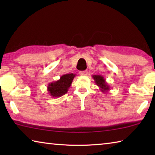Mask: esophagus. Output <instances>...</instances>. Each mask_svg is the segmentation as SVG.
<instances>
[{
  "label": "esophagus",
  "instance_id": "1",
  "mask_svg": "<svg viewBox=\"0 0 155 155\" xmlns=\"http://www.w3.org/2000/svg\"><path fill=\"white\" fill-rule=\"evenodd\" d=\"M79 74L81 76H86L87 74V70H84V71H81L79 72Z\"/></svg>",
  "mask_w": 155,
  "mask_h": 155
}]
</instances>
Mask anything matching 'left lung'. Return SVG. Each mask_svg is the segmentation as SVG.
Masks as SVG:
<instances>
[{
	"label": "left lung",
	"instance_id": "left-lung-1",
	"mask_svg": "<svg viewBox=\"0 0 155 155\" xmlns=\"http://www.w3.org/2000/svg\"><path fill=\"white\" fill-rule=\"evenodd\" d=\"M92 78H94V82L96 84V85L99 87V90L102 92L105 93L110 90V86L108 85V83L106 82L105 78L101 75H92Z\"/></svg>",
	"mask_w": 155,
	"mask_h": 155
}]
</instances>
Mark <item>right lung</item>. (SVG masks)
Here are the masks:
<instances>
[{"mask_svg": "<svg viewBox=\"0 0 155 155\" xmlns=\"http://www.w3.org/2000/svg\"><path fill=\"white\" fill-rule=\"evenodd\" d=\"M76 74H65L60 77V79L48 84L47 91L49 95L53 98H58L66 94L70 87Z\"/></svg>", "mask_w": 155, "mask_h": 155, "instance_id": "add662e5", "label": "right lung"}]
</instances>
